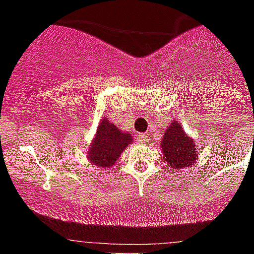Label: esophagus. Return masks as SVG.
Listing matches in <instances>:
<instances>
[{"instance_id": "esophagus-1", "label": "esophagus", "mask_w": 254, "mask_h": 254, "mask_svg": "<svg viewBox=\"0 0 254 254\" xmlns=\"http://www.w3.org/2000/svg\"><path fill=\"white\" fill-rule=\"evenodd\" d=\"M135 139H137V142H139V143H146V142H148V137L147 135H144V134H137V137H135Z\"/></svg>"}]
</instances>
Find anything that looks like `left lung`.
<instances>
[{
  "label": "left lung",
  "mask_w": 254,
  "mask_h": 254,
  "mask_svg": "<svg viewBox=\"0 0 254 254\" xmlns=\"http://www.w3.org/2000/svg\"><path fill=\"white\" fill-rule=\"evenodd\" d=\"M165 160L174 169H183L192 165L197 157L195 142L187 137L176 121L170 124L161 142Z\"/></svg>",
  "instance_id": "obj_1"
}]
</instances>
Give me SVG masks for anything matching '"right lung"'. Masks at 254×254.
<instances>
[{"label":"right lung","mask_w":254,"mask_h":254,"mask_svg":"<svg viewBox=\"0 0 254 254\" xmlns=\"http://www.w3.org/2000/svg\"><path fill=\"white\" fill-rule=\"evenodd\" d=\"M131 140L130 134L123 133L107 119H103L89 150V160L97 167L110 168L115 165L121 152L131 143Z\"/></svg>","instance_id":"1"}]
</instances>
